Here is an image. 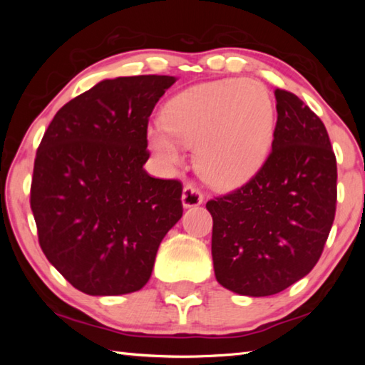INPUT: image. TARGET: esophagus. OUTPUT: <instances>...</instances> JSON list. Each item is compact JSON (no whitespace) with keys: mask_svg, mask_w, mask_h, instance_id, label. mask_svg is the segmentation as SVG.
<instances>
[{"mask_svg":"<svg viewBox=\"0 0 365 365\" xmlns=\"http://www.w3.org/2000/svg\"><path fill=\"white\" fill-rule=\"evenodd\" d=\"M182 202H183V207L200 206L202 202L201 190L197 188L195 183H187L182 191Z\"/></svg>","mask_w":365,"mask_h":365,"instance_id":"34e87169","label":"esophagus"}]
</instances>
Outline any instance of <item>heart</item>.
Returning <instances> with one entry per match:
<instances>
[{
    "instance_id": "b5f03b06",
    "label": "heart",
    "mask_w": 365,
    "mask_h": 365,
    "mask_svg": "<svg viewBox=\"0 0 365 365\" xmlns=\"http://www.w3.org/2000/svg\"><path fill=\"white\" fill-rule=\"evenodd\" d=\"M163 125L148 130L150 146L177 163L182 145L195 146V168L207 183L227 190L256 174L274 137V104L252 80L197 85L174 98Z\"/></svg>"
}]
</instances>
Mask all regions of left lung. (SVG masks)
<instances>
[{
  "instance_id": "obj_1",
  "label": "left lung",
  "mask_w": 365,
  "mask_h": 365,
  "mask_svg": "<svg viewBox=\"0 0 365 365\" xmlns=\"http://www.w3.org/2000/svg\"><path fill=\"white\" fill-rule=\"evenodd\" d=\"M274 95L277 123L262 168L206 202L215 279L245 296L280 293L307 275L336 211V158L324 122L289 91Z\"/></svg>"
}]
</instances>
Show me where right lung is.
I'll use <instances>...</instances> for the list:
<instances>
[{
  "mask_svg": "<svg viewBox=\"0 0 365 365\" xmlns=\"http://www.w3.org/2000/svg\"><path fill=\"white\" fill-rule=\"evenodd\" d=\"M175 80H103L64 104L43 135L30 187L38 242L86 294L143 288L160 242L182 217V182L143 169L150 115Z\"/></svg>",
  "mask_w": 365,
  "mask_h": 365,
  "instance_id": "obj_1",
  "label": "right lung"
}]
</instances>
